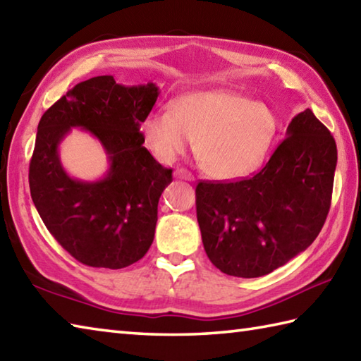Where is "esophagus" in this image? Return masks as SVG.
I'll return each mask as SVG.
<instances>
[{"instance_id":"34e87169","label":"esophagus","mask_w":361,"mask_h":361,"mask_svg":"<svg viewBox=\"0 0 361 361\" xmlns=\"http://www.w3.org/2000/svg\"><path fill=\"white\" fill-rule=\"evenodd\" d=\"M175 178H180V180H188V181H194V176L190 172H188L186 169H176L175 171Z\"/></svg>"}]
</instances>
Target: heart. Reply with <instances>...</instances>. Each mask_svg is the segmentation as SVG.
Here are the masks:
<instances>
[{"label": "heart", "mask_w": 361, "mask_h": 361, "mask_svg": "<svg viewBox=\"0 0 361 361\" xmlns=\"http://www.w3.org/2000/svg\"><path fill=\"white\" fill-rule=\"evenodd\" d=\"M140 128L161 162H172L195 140L208 175L236 180L263 162L277 134V117L269 106L238 92L203 90L175 98L169 112H150Z\"/></svg>", "instance_id": "heart-1"}]
</instances>
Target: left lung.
Instances as JSON below:
<instances>
[{"instance_id": "left-lung-1", "label": "left lung", "mask_w": 361, "mask_h": 361, "mask_svg": "<svg viewBox=\"0 0 361 361\" xmlns=\"http://www.w3.org/2000/svg\"><path fill=\"white\" fill-rule=\"evenodd\" d=\"M336 159L334 136L305 109L252 178L200 181L197 221L211 263L233 277L255 279L307 250L329 214Z\"/></svg>"}]
</instances>
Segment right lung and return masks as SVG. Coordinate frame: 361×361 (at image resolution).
Masks as SVG:
<instances>
[{
	"instance_id": "add662e5",
	"label": "right lung",
	"mask_w": 361,
	"mask_h": 361,
	"mask_svg": "<svg viewBox=\"0 0 361 361\" xmlns=\"http://www.w3.org/2000/svg\"><path fill=\"white\" fill-rule=\"evenodd\" d=\"M154 82L123 86L103 75L76 84L42 116L30 164V189L48 231L80 263L122 267L150 249L159 197L172 183L144 147L140 122L157 103ZM72 128L102 144L110 167L102 179L70 177L59 145Z\"/></svg>"
}]
</instances>
